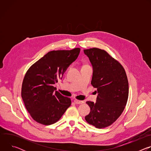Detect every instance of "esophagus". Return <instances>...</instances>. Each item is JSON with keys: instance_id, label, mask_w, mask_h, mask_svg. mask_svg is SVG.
I'll return each mask as SVG.
<instances>
[{"instance_id": "1", "label": "esophagus", "mask_w": 151, "mask_h": 151, "mask_svg": "<svg viewBox=\"0 0 151 151\" xmlns=\"http://www.w3.org/2000/svg\"><path fill=\"white\" fill-rule=\"evenodd\" d=\"M74 102L76 103V104H82V103H83L84 102H83V101H81V100H76V99H75V100H74Z\"/></svg>"}]
</instances>
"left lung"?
<instances>
[{"label": "left lung", "mask_w": 151, "mask_h": 151, "mask_svg": "<svg viewBox=\"0 0 151 151\" xmlns=\"http://www.w3.org/2000/svg\"><path fill=\"white\" fill-rule=\"evenodd\" d=\"M93 69L91 82L97 88L96 102L87 101L90 114L85 119L97 128L112 124L121 115L128 97V82L121 64L104 50L93 48L83 50Z\"/></svg>", "instance_id": "left-lung-1"}]
</instances>
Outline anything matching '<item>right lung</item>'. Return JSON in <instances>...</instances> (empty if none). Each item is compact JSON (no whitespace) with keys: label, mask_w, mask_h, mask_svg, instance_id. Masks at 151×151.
Listing matches in <instances>:
<instances>
[{"label":"right lung","mask_w":151,"mask_h":151,"mask_svg":"<svg viewBox=\"0 0 151 151\" xmlns=\"http://www.w3.org/2000/svg\"><path fill=\"white\" fill-rule=\"evenodd\" d=\"M81 49L48 52L29 69L21 88V97L32 118L46 125L57 122L71 105L70 98L56 91L54 85L62 79L78 58Z\"/></svg>","instance_id":"add662e5"}]
</instances>
